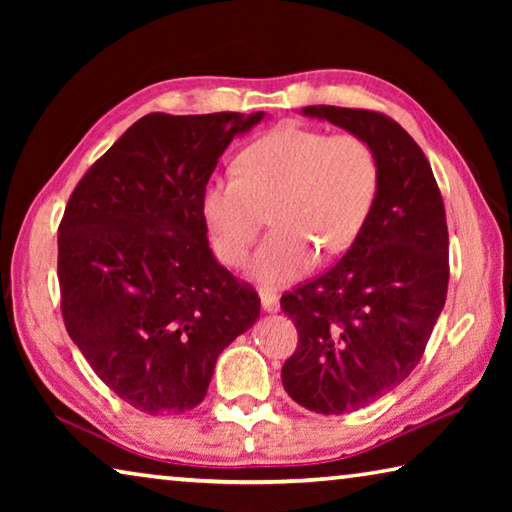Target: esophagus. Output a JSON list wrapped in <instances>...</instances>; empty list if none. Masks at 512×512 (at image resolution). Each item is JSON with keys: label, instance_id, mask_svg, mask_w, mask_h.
I'll return each mask as SVG.
<instances>
[{"label": "esophagus", "instance_id": "esophagus-1", "mask_svg": "<svg viewBox=\"0 0 512 512\" xmlns=\"http://www.w3.org/2000/svg\"><path fill=\"white\" fill-rule=\"evenodd\" d=\"M259 298H262V309L266 314H277V311H280V302H277V296H273V293L264 291Z\"/></svg>", "mask_w": 512, "mask_h": 512}]
</instances>
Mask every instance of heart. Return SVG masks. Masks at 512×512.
Segmentation results:
<instances>
[{
  "mask_svg": "<svg viewBox=\"0 0 512 512\" xmlns=\"http://www.w3.org/2000/svg\"><path fill=\"white\" fill-rule=\"evenodd\" d=\"M379 189V162L357 135L287 126L239 155L237 173L205 185L203 214L225 264H244L268 221L250 277L275 289L300 280L318 253L339 255L361 235Z\"/></svg>",
  "mask_w": 512,
  "mask_h": 512,
  "instance_id": "1",
  "label": "heart"
}]
</instances>
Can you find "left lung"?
<instances>
[{"instance_id":"1","label":"left lung","mask_w":512,"mask_h":512,"mask_svg":"<svg viewBox=\"0 0 512 512\" xmlns=\"http://www.w3.org/2000/svg\"><path fill=\"white\" fill-rule=\"evenodd\" d=\"M302 115L366 140L379 162L377 198L357 241L280 300L300 336L282 366L284 391L309 411L341 415L393 391L422 359L447 298V219L427 155L397 121L336 106Z\"/></svg>"}]
</instances>
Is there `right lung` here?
I'll return each instance as SVG.
<instances>
[{"instance_id": "1", "label": "right lung", "mask_w": 512, "mask_h": 512, "mask_svg": "<svg viewBox=\"0 0 512 512\" xmlns=\"http://www.w3.org/2000/svg\"><path fill=\"white\" fill-rule=\"evenodd\" d=\"M264 117L151 112L69 196L58 228L67 334L149 415L201 404L219 354L259 318L257 293L216 262L203 192L228 144Z\"/></svg>"}]
</instances>
